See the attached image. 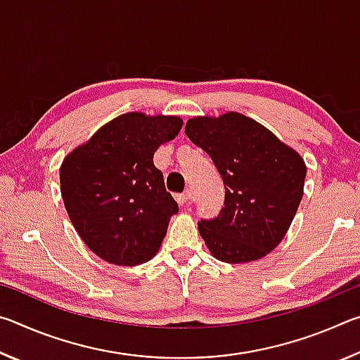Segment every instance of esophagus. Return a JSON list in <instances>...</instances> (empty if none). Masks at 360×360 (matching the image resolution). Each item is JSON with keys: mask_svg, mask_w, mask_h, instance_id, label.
Here are the masks:
<instances>
[{"mask_svg": "<svg viewBox=\"0 0 360 360\" xmlns=\"http://www.w3.org/2000/svg\"><path fill=\"white\" fill-rule=\"evenodd\" d=\"M176 202L179 203V206H186L192 202V193L191 192H184V193H179L176 195Z\"/></svg>", "mask_w": 360, "mask_h": 360, "instance_id": "esophagus-1", "label": "esophagus"}]
</instances>
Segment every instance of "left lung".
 <instances>
[{
  "label": "left lung",
  "mask_w": 360,
  "mask_h": 360,
  "mask_svg": "<svg viewBox=\"0 0 360 360\" xmlns=\"http://www.w3.org/2000/svg\"><path fill=\"white\" fill-rule=\"evenodd\" d=\"M186 135L212 158L225 187L219 216L198 222L211 255L225 264L265 257L283 241L302 202V155L235 111L188 119Z\"/></svg>",
  "instance_id": "left-lung-1"
}]
</instances>
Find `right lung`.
Returning a JSON list of instances; mask_svg holds the SVG:
<instances>
[{"instance_id":"add662e5","label":"right lung","mask_w":360,"mask_h":360,"mask_svg":"<svg viewBox=\"0 0 360 360\" xmlns=\"http://www.w3.org/2000/svg\"><path fill=\"white\" fill-rule=\"evenodd\" d=\"M182 129L179 115L127 112L63 158L60 191L87 248L120 266L150 260L179 211L167 192L154 152Z\"/></svg>"}]
</instances>
